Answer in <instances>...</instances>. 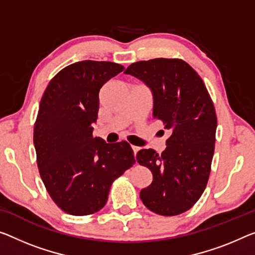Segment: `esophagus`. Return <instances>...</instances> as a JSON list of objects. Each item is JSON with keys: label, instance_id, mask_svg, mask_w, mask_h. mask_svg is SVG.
Here are the masks:
<instances>
[{"label": "esophagus", "instance_id": "1", "mask_svg": "<svg viewBox=\"0 0 255 255\" xmlns=\"http://www.w3.org/2000/svg\"><path fill=\"white\" fill-rule=\"evenodd\" d=\"M132 150H133V154H134V156H135V154H136V152H138V151L140 150V147H136V146H132Z\"/></svg>", "mask_w": 255, "mask_h": 255}]
</instances>
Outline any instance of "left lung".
<instances>
[{
	"label": "left lung",
	"instance_id": "8db88e82",
	"mask_svg": "<svg viewBox=\"0 0 255 255\" xmlns=\"http://www.w3.org/2000/svg\"><path fill=\"white\" fill-rule=\"evenodd\" d=\"M125 74L150 89L152 116L171 132L166 149L136 154L152 173L140 191L144 206L159 215H178L193 207L205 190L214 154L217 115L204 82L181 59L156 58L128 66Z\"/></svg>",
	"mask_w": 255,
	"mask_h": 255
}]
</instances>
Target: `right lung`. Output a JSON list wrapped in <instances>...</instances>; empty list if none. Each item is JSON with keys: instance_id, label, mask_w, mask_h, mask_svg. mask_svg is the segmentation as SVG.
I'll use <instances>...</instances> for the list:
<instances>
[{"instance_id": "right-lung-1", "label": "right lung", "mask_w": 255, "mask_h": 255, "mask_svg": "<svg viewBox=\"0 0 255 255\" xmlns=\"http://www.w3.org/2000/svg\"><path fill=\"white\" fill-rule=\"evenodd\" d=\"M123 69L111 61L75 62L50 81L41 99L34 125L38 171L51 198L68 214L103 209L112 183L135 162L128 142L92 135L100 89Z\"/></svg>"}]
</instances>
